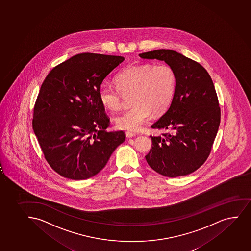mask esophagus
Instances as JSON below:
<instances>
[{
    "label": "esophagus",
    "mask_w": 251,
    "mask_h": 251,
    "mask_svg": "<svg viewBox=\"0 0 251 251\" xmlns=\"http://www.w3.org/2000/svg\"><path fill=\"white\" fill-rule=\"evenodd\" d=\"M126 136L127 138H133V137H136V134H134L132 132H129V131H127L126 133Z\"/></svg>",
    "instance_id": "1"
}]
</instances>
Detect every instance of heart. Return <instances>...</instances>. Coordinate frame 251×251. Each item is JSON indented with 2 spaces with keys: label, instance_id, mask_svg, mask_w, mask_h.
Listing matches in <instances>:
<instances>
[{
  "label": "heart",
  "instance_id": "1",
  "mask_svg": "<svg viewBox=\"0 0 251 251\" xmlns=\"http://www.w3.org/2000/svg\"><path fill=\"white\" fill-rule=\"evenodd\" d=\"M117 88L103 84L99 90L101 104L110 111L121 107L123 96L131 95L132 107L115 117L121 130L137 131L150 118L167 110L173 100L176 75L167 64L129 65L115 77Z\"/></svg>",
  "mask_w": 251,
  "mask_h": 251
}]
</instances>
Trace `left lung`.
<instances>
[{"mask_svg":"<svg viewBox=\"0 0 251 251\" xmlns=\"http://www.w3.org/2000/svg\"><path fill=\"white\" fill-rule=\"evenodd\" d=\"M164 61L176 75L170 106L153 129L170 133L151 136L146 160L153 170L168 177L185 176L201 167L211 151L220 123V108L210 75L203 67L170 49L139 54Z\"/></svg>","mask_w":251,"mask_h":251,"instance_id":"8db88e82","label":"left lung"}]
</instances>
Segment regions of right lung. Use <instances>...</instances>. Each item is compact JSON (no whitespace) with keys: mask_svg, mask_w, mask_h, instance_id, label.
Returning <instances> with one entry per match:
<instances>
[{"mask_svg":"<svg viewBox=\"0 0 251 251\" xmlns=\"http://www.w3.org/2000/svg\"><path fill=\"white\" fill-rule=\"evenodd\" d=\"M121 56L84 52L50 71L36 101L32 128L49 164L61 176L90 178L100 173L126 139L107 132L110 120L99 99L104 78Z\"/></svg>","mask_w":251,"mask_h":251,"instance_id":"obj_1","label":"right lung"}]
</instances>
